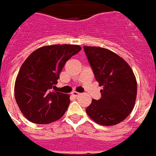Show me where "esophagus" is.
Returning a JSON list of instances; mask_svg holds the SVG:
<instances>
[{
  "label": "esophagus",
  "mask_w": 156,
  "mask_h": 156,
  "mask_svg": "<svg viewBox=\"0 0 156 156\" xmlns=\"http://www.w3.org/2000/svg\"><path fill=\"white\" fill-rule=\"evenodd\" d=\"M71 95L72 96H74V97H78L79 95H80V93H78V92H76V91H73V92L71 93Z\"/></svg>",
  "instance_id": "obj_1"
}]
</instances>
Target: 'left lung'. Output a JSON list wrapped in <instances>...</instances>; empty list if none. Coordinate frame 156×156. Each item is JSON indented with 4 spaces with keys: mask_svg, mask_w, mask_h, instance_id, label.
Returning a JSON list of instances; mask_svg holds the SVG:
<instances>
[{
    "mask_svg": "<svg viewBox=\"0 0 156 156\" xmlns=\"http://www.w3.org/2000/svg\"><path fill=\"white\" fill-rule=\"evenodd\" d=\"M84 51L94 77L103 86L101 98L93 99L86 113L101 125L119 124L134 108L137 94L134 73L125 60L109 50L84 46Z\"/></svg>",
    "mask_w": 156,
    "mask_h": 156,
    "instance_id": "1",
    "label": "left lung"
}]
</instances>
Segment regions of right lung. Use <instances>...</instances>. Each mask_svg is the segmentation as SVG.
I'll use <instances>...</instances> for the list:
<instances>
[{
  "label": "right lung",
  "instance_id": "right-lung-1",
  "mask_svg": "<svg viewBox=\"0 0 156 156\" xmlns=\"http://www.w3.org/2000/svg\"><path fill=\"white\" fill-rule=\"evenodd\" d=\"M81 49L72 44L45 46L32 52L22 64L14 92L20 109L29 121L50 124L67 110L70 95L51 90L66 61Z\"/></svg>",
  "mask_w": 156,
  "mask_h": 156
}]
</instances>
